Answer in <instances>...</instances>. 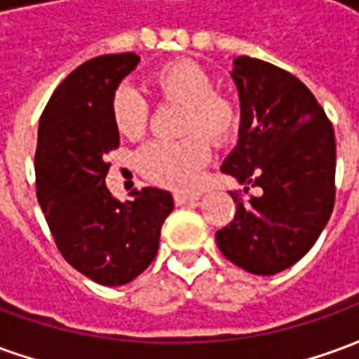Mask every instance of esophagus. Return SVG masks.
<instances>
[{
  "label": "esophagus",
  "mask_w": 359,
  "mask_h": 359,
  "mask_svg": "<svg viewBox=\"0 0 359 359\" xmlns=\"http://www.w3.org/2000/svg\"><path fill=\"white\" fill-rule=\"evenodd\" d=\"M200 194H187V192H175V203L177 205H184V203L198 202Z\"/></svg>",
  "instance_id": "esophagus-1"
}]
</instances>
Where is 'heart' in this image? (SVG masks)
Segmentation results:
<instances>
[{
	"label": "heart",
	"instance_id": "b5f03b06",
	"mask_svg": "<svg viewBox=\"0 0 359 359\" xmlns=\"http://www.w3.org/2000/svg\"><path fill=\"white\" fill-rule=\"evenodd\" d=\"M149 88L163 102L184 105L182 134L179 142L154 140L136 156V165L148 179L171 188L194 187L203 165L210 159L211 144L221 146L241 126L238 103L215 92V81L202 65L190 59H177L159 67L149 76ZM148 103L130 86H121L111 100V117L126 138H138L148 125Z\"/></svg>",
	"mask_w": 359,
	"mask_h": 359
}]
</instances>
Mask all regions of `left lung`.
I'll return each mask as SVG.
<instances>
[{
	"instance_id": "1",
	"label": "left lung",
	"mask_w": 359,
	"mask_h": 359,
	"mask_svg": "<svg viewBox=\"0 0 359 359\" xmlns=\"http://www.w3.org/2000/svg\"><path fill=\"white\" fill-rule=\"evenodd\" d=\"M241 97L238 142L221 171L262 194L242 202L215 233L221 254L252 275H275L306 256L334 205L332 125L294 74L262 59L233 61Z\"/></svg>"
}]
</instances>
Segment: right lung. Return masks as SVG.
Listing matches in <instances>:
<instances>
[{"label": "right lung", "mask_w": 359, "mask_h": 359, "mask_svg": "<svg viewBox=\"0 0 359 359\" xmlns=\"http://www.w3.org/2000/svg\"><path fill=\"white\" fill-rule=\"evenodd\" d=\"M136 53L100 55L76 67L43 109L36 148V194L59 252L103 286H123L157 256L171 192L148 187L121 202L105 187L107 151L118 146L111 100Z\"/></svg>", "instance_id": "add662e5"}]
</instances>
